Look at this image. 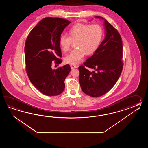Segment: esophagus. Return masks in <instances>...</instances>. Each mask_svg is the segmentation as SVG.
<instances>
[{"label": "esophagus", "mask_w": 148, "mask_h": 148, "mask_svg": "<svg viewBox=\"0 0 148 148\" xmlns=\"http://www.w3.org/2000/svg\"><path fill=\"white\" fill-rule=\"evenodd\" d=\"M70 67H71V69H75V68H76L77 66L75 65V64H70Z\"/></svg>", "instance_id": "1"}]
</instances>
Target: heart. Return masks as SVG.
<instances>
[{
  "mask_svg": "<svg viewBox=\"0 0 148 148\" xmlns=\"http://www.w3.org/2000/svg\"><path fill=\"white\" fill-rule=\"evenodd\" d=\"M103 29L99 24L79 23L73 26L69 31V36L61 34L59 43L64 52L69 50L72 41L75 42V49L65 58L66 63L77 64L85 56L91 55L97 50L103 37Z\"/></svg>",
  "mask_w": 148,
  "mask_h": 148,
  "instance_id": "obj_1",
  "label": "heart"
}]
</instances>
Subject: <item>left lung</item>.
<instances>
[{"label": "left lung", "instance_id": "left-lung-1", "mask_svg": "<svg viewBox=\"0 0 148 148\" xmlns=\"http://www.w3.org/2000/svg\"><path fill=\"white\" fill-rule=\"evenodd\" d=\"M104 19L105 37L91 57L79 67L82 91L93 97L106 94L116 84L123 69V45L116 29ZM87 67L94 70L90 72Z\"/></svg>", "mask_w": 148, "mask_h": 148}]
</instances>
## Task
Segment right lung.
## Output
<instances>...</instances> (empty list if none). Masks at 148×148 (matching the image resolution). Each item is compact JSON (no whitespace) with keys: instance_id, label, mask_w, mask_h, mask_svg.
<instances>
[{"instance_id":"add662e5","label":"right lung","mask_w":148,"mask_h":148,"mask_svg":"<svg viewBox=\"0 0 148 148\" xmlns=\"http://www.w3.org/2000/svg\"><path fill=\"white\" fill-rule=\"evenodd\" d=\"M68 20L46 17L30 32L25 42L26 70L35 87L45 95L54 96L61 94L65 79L69 73V64L52 69V63L60 64L62 57L59 39Z\"/></svg>"}]
</instances>
